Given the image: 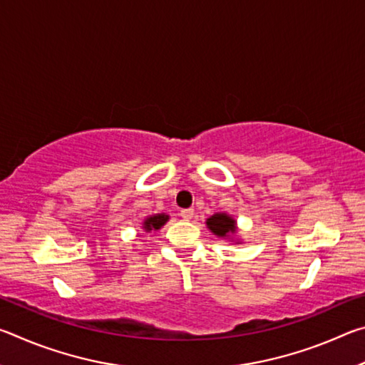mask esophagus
Segmentation results:
<instances>
[{"instance_id": "1", "label": "esophagus", "mask_w": 365, "mask_h": 365, "mask_svg": "<svg viewBox=\"0 0 365 365\" xmlns=\"http://www.w3.org/2000/svg\"><path fill=\"white\" fill-rule=\"evenodd\" d=\"M193 214H195L193 209H183V211H180L182 219H185V220H190L191 217H193Z\"/></svg>"}]
</instances>
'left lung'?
Wrapping results in <instances>:
<instances>
[{
  "instance_id": "obj_1",
  "label": "left lung",
  "mask_w": 365,
  "mask_h": 365,
  "mask_svg": "<svg viewBox=\"0 0 365 365\" xmlns=\"http://www.w3.org/2000/svg\"><path fill=\"white\" fill-rule=\"evenodd\" d=\"M206 225L214 235L220 238H230L237 233V220L225 212H217L206 220Z\"/></svg>"
}]
</instances>
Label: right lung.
Segmentation results:
<instances>
[{"label":"right lung","instance_id":"right-lung-1","mask_svg":"<svg viewBox=\"0 0 365 365\" xmlns=\"http://www.w3.org/2000/svg\"><path fill=\"white\" fill-rule=\"evenodd\" d=\"M168 220H169V215H165V214H154V215H150V217H146L145 222H143L145 232L159 230V228L163 227Z\"/></svg>","mask_w":365,"mask_h":365}]
</instances>
